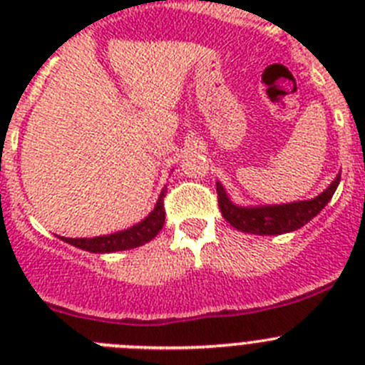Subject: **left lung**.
<instances>
[{"mask_svg": "<svg viewBox=\"0 0 365 365\" xmlns=\"http://www.w3.org/2000/svg\"><path fill=\"white\" fill-rule=\"evenodd\" d=\"M338 185H340V175H336V179L329 185L325 192H322L318 197L311 199V201L287 202V205L274 206H247L245 208V206L234 205L228 199L225 188L219 182H215L222 217L227 219L232 227L237 228V230L250 232V234L257 235L287 234V232L298 230L303 225H307L331 201Z\"/></svg>", "mask_w": 365, "mask_h": 365, "instance_id": "1", "label": "left lung"}]
</instances>
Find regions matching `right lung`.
<instances>
[{
  "label": "right lung",
  "instance_id": "right-lung-1",
  "mask_svg": "<svg viewBox=\"0 0 365 365\" xmlns=\"http://www.w3.org/2000/svg\"><path fill=\"white\" fill-rule=\"evenodd\" d=\"M164 193L166 190L160 192V197L155 205L153 212L148 215L144 221H140L135 227L128 228V230L115 232L109 235H100V237H82V240H73V237H62L66 243L78 247L87 252L95 254H106V252H117V250H130V248H137L140 245L148 243L159 234L160 228L164 227Z\"/></svg>",
  "mask_w": 365,
  "mask_h": 365
}]
</instances>
